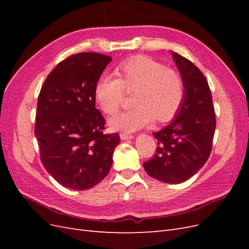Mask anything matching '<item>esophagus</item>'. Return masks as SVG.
<instances>
[{
    "instance_id": "esophagus-1",
    "label": "esophagus",
    "mask_w": 249,
    "mask_h": 249,
    "mask_svg": "<svg viewBox=\"0 0 249 249\" xmlns=\"http://www.w3.org/2000/svg\"><path fill=\"white\" fill-rule=\"evenodd\" d=\"M134 136L131 134H125V133H122L120 134V139L122 140H127V139H133Z\"/></svg>"
}]
</instances>
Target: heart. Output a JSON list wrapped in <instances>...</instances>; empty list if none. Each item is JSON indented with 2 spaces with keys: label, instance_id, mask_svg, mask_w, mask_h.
I'll return each mask as SVG.
<instances>
[{
  "label": "heart",
  "instance_id": "b5f03b06",
  "mask_svg": "<svg viewBox=\"0 0 249 249\" xmlns=\"http://www.w3.org/2000/svg\"><path fill=\"white\" fill-rule=\"evenodd\" d=\"M115 73L118 79L104 76L97 81L94 88L97 105L106 114H114L125 92L135 91L133 104L136 107L110 118L113 131L136 132L155 119L169 122L182 106L185 85L180 73L152 57L137 55L126 59L116 67Z\"/></svg>",
  "mask_w": 249,
  "mask_h": 249
}]
</instances>
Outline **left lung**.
Here are the masks:
<instances>
[{
    "instance_id": "obj_1",
    "label": "left lung",
    "mask_w": 249,
    "mask_h": 249,
    "mask_svg": "<svg viewBox=\"0 0 249 249\" xmlns=\"http://www.w3.org/2000/svg\"><path fill=\"white\" fill-rule=\"evenodd\" d=\"M171 55L184 80V101L176 118L153 133L158 140L156 154L143 167L160 182L179 184L193 177L209 159L216 118L206 77L190 60L178 53Z\"/></svg>"
}]
</instances>
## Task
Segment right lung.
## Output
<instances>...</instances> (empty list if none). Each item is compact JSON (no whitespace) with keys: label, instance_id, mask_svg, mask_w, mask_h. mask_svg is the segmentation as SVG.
<instances>
[{"label":"right lung","instance_id":"obj_1","mask_svg":"<svg viewBox=\"0 0 249 249\" xmlns=\"http://www.w3.org/2000/svg\"><path fill=\"white\" fill-rule=\"evenodd\" d=\"M112 58L80 53L56 65L37 102L35 136L44 168L72 190H86L107 177L119 135L104 134L94 88Z\"/></svg>","mask_w":249,"mask_h":249}]
</instances>
